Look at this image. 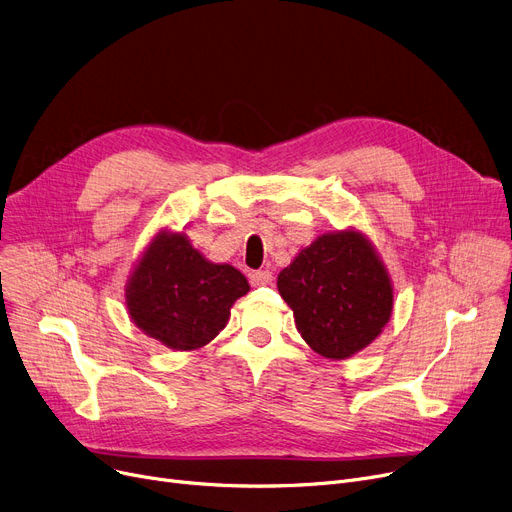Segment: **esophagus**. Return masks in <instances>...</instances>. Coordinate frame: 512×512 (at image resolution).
Masks as SVG:
<instances>
[{
  "label": "esophagus",
  "mask_w": 512,
  "mask_h": 512,
  "mask_svg": "<svg viewBox=\"0 0 512 512\" xmlns=\"http://www.w3.org/2000/svg\"><path fill=\"white\" fill-rule=\"evenodd\" d=\"M249 280H251L253 286H267V284H272L274 276H272L270 270H257L249 276Z\"/></svg>",
  "instance_id": "1"
}]
</instances>
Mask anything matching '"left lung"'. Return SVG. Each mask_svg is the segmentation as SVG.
<instances>
[{
	"label": "left lung",
	"instance_id": "8db88e82",
	"mask_svg": "<svg viewBox=\"0 0 512 512\" xmlns=\"http://www.w3.org/2000/svg\"><path fill=\"white\" fill-rule=\"evenodd\" d=\"M303 340L328 359H346L378 338L392 313V284L359 232L319 236L278 276Z\"/></svg>",
	"mask_w": 512,
	"mask_h": 512
}]
</instances>
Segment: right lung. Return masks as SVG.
Instances as JSON below:
<instances>
[{
	"label": "right lung",
	"instance_id": "add662e5",
	"mask_svg": "<svg viewBox=\"0 0 512 512\" xmlns=\"http://www.w3.org/2000/svg\"><path fill=\"white\" fill-rule=\"evenodd\" d=\"M249 292L232 265H215L184 234H159L134 270L128 313L151 338L176 351H193L224 330L230 307Z\"/></svg>",
	"mask_w": 512,
	"mask_h": 512
}]
</instances>
